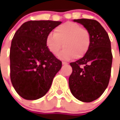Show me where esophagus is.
<instances>
[{
  "instance_id": "esophagus-1",
  "label": "esophagus",
  "mask_w": 120,
  "mask_h": 120,
  "mask_svg": "<svg viewBox=\"0 0 120 120\" xmlns=\"http://www.w3.org/2000/svg\"><path fill=\"white\" fill-rule=\"evenodd\" d=\"M67 64H68V63L66 62H62V65H66Z\"/></svg>"
}]
</instances>
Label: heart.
Instances as JSON below:
<instances>
[{"mask_svg": "<svg viewBox=\"0 0 120 120\" xmlns=\"http://www.w3.org/2000/svg\"><path fill=\"white\" fill-rule=\"evenodd\" d=\"M45 43L49 51L54 55H57L63 45L64 49L58 55L61 59H80L90 49L91 35L80 25L67 22L56 27L54 34L49 33L46 37Z\"/></svg>", "mask_w": 120, "mask_h": 120, "instance_id": "heart-1", "label": "heart"}]
</instances>
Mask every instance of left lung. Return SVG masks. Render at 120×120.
Here are the masks:
<instances>
[{"mask_svg": "<svg viewBox=\"0 0 120 120\" xmlns=\"http://www.w3.org/2000/svg\"><path fill=\"white\" fill-rule=\"evenodd\" d=\"M90 32L91 45L83 57L71 63L69 86L73 95L83 102L93 101L103 94L111 75L112 54L108 34L99 22L74 19Z\"/></svg>", "mask_w": 120, "mask_h": 120, "instance_id": "1", "label": "left lung"}]
</instances>
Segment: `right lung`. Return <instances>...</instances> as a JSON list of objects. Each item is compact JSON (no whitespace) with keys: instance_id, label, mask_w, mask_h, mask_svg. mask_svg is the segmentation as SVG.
I'll return each instance as SVG.
<instances>
[{"instance_id":"obj_1","label":"right lung","mask_w":120,"mask_h":120,"mask_svg":"<svg viewBox=\"0 0 120 120\" xmlns=\"http://www.w3.org/2000/svg\"><path fill=\"white\" fill-rule=\"evenodd\" d=\"M61 21H30L23 23L12 40L11 80L17 94L35 100L47 93L62 63L46 46L47 36Z\"/></svg>"}]
</instances>
